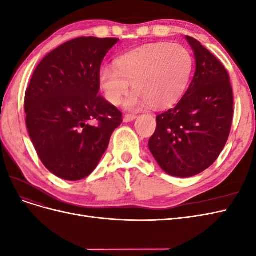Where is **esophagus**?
Listing matches in <instances>:
<instances>
[{"instance_id": "obj_1", "label": "esophagus", "mask_w": 256, "mask_h": 256, "mask_svg": "<svg viewBox=\"0 0 256 256\" xmlns=\"http://www.w3.org/2000/svg\"><path fill=\"white\" fill-rule=\"evenodd\" d=\"M136 118V116L134 114H127L125 115V118H124V122H132Z\"/></svg>"}]
</instances>
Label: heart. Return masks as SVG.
Wrapping results in <instances>:
<instances>
[{
  "label": "heart",
  "instance_id": "b5f03b06",
  "mask_svg": "<svg viewBox=\"0 0 256 256\" xmlns=\"http://www.w3.org/2000/svg\"><path fill=\"white\" fill-rule=\"evenodd\" d=\"M194 60L180 44H152L136 48L114 60V69L104 68L98 76L99 88L111 104H118L129 90L127 109L150 106L164 110L180 100L187 90Z\"/></svg>",
  "mask_w": 256,
  "mask_h": 256
}]
</instances>
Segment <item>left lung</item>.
Instances as JSON below:
<instances>
[{"label": "left lung", "instance_id": "8db88e82", "mask_svg": "<svg viewBox=\"0 0 256 256\" xmlns=\"http://www.w3.org/2000/svg\"><path fill=\"white\" fill-rule=\"evenodd\" d=\"M196 74L175 108L157 115L150 150L166 173L191 177L203 172L226 146L233 120L234 98L226 69L193 37Z\"/></svg>", "mask_w": 256, "mask_h": 256}]
</instances>
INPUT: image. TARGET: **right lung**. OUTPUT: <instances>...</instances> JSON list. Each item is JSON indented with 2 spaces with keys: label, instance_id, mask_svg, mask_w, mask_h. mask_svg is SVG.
I'll return each mask as SVG.
<instances>
[{
  "label": "right lung",
  "instance_id": "1",
  "mask_svg": "<svg viewBox=\"0 0 256 256\" xmlns=\"http://www.w3.org/2000/svg\"><path fill=\"white\" fill-rule=\"evenodd\" d=\"M120 40L79 37L48 53L26 90L30 140L44 166L66 180H80L97 166L113 131L118 108L98 95L104 58Z\"/></svg>",
  "mask_w": 256,
  "mask_h": 256
}]
</instances>
